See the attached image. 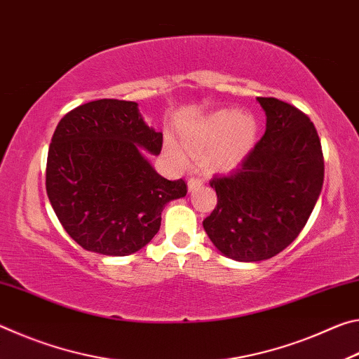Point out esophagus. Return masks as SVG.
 Listing matches in <instances>:
<instances>
[{
	"label": "esophagus",
	"instance_id": "obj_1",
	"mask_svg": "<svg viewBox=\"0 0 359 359\" xmlns=\"http://www.w3.org/2000/svg\"><path fill=\"white\" fill-rule=\"evenodd\" d=\"M204 184V179L203 177H191L190 180H188V190L190 191H193V190H196V188H199Z\"/></svg>",
	"mask_w": 359,
	"mask_h": 359
}]
</instances>
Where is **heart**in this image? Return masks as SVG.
<instances>
[{"label":"heart","mask_w":359,"mask_h":359,"mask_svg":"<svg viewBox=\"0 0 359 359\" xmlns=\"http://www.w3.org/2000/svg\"><path fill=\"white\" fill-rule=\"evenodd\" d=\"M258 126L250 114H231L220 111L212 114L184 136V144L194 154H203L204 165L215 171L234 169L248 155L257 141ZM174 158L182 160L180 150L169 144Z\"/></svg>","instance_id":"1"}]
</instances>
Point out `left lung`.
<instances>
[{
  "instance_id": "1",
  "label": "left lung",
  "mask_w": 359,
  "mask_h": 359,
  "mask_svg": "<svg viewBox=\"0 0 359 359\" xmlns=\"http://www.w3.org/2000/svg\"><path fill=\"white\" fill-rule=\"evenodd\" d=\"M258 102L266 133L228 175L209 184L217 205L203 222L224 257L263 261L293 242L311 217L325 179L318 133L299 109L277 98Z\"/></svg>"
}]
</instances>
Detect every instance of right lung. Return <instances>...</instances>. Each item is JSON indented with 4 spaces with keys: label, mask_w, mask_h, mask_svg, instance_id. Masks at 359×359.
Returning a JSON list of instances; mask_svg holds the SVG:
<instances>
[{
    "label": "right lung",
    "mask_w": 359,
    "mask_h": 359,
    "mask_svg": "<svg viewBox=\"0 0 359 359\" xmlns=\"http://www.w3.org/2000/svg\"><path fill=\"white\" fill-rule=\"evenodd\" d=\"M163 133L145 125L135 101L98 100L60 120L47 155L46 190L66 233L88 252L126 257L154 239L163 208L187 194L142 149L158 155Z\"/></svg>",
    "instance_id": "1"
}]
</instances>
